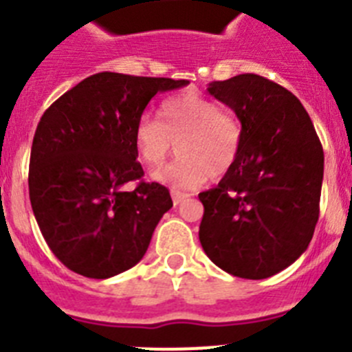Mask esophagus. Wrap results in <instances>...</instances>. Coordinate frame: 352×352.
<instances>
[{"mask_svg":"<svg viewBox=\"0 0 352 352\" xmlns=\"http://www.w3.org/2000/svg\"><path fill=\"white\" fill-rule=\"evenodd\" d=\"M170 195H173V201L176 206H178L179 203H183L186 197H190V194H186V192H182V190H176V188H173V190H170Z\"/></svg>","mask_w":352,"mask_h":352,"instance_id":"esophagus-1","label":"esophagus"}]
</instances>
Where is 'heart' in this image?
<instances>
[{
  "mask_svg": "<svg viewBox=\"0 0 352 352\" xmlns=\"http://www.w3.org/2000/svg\"><path fill=\"white\" fill-rule=\"evenodd\" d=\"M158 121L142 116L133 144L146 166L158 167L178 144L179 160L157 170L153 179L174 188H195L220 178L234 166L241 148V125L234 114L220 111L204 96L183 93L158 105Z\"/></svg>",
  "mask_w": 352,
  "mask_h": 352,
  "instance_id": "heart-1",
  "label": "heart"
}]
</instances>
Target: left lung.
I'll return each instance as SVG.
<instances>
[{
	"mask_svg": "<svg viewBox=\"0 0 352 352\" xmlns=\"http://www.w3.org/2000/svg\"><path fill=\"white\" fill-rule=\"evenodd\" d=\"M234 111L241 148L204 206L199 239L219 268L261 280L291 266L309 248L319 219L324 153L296 96L256 74L210 82Z\"/></svg>",
	"mask_w": 352,
	"mask_h": 352,
	"instance_id": "left-lung-1",
	"label": "left lung"
}]
</instances>
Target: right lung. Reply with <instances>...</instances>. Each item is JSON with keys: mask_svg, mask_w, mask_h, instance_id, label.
I'll use <instances>...</instances> for the list:
<instances>
[{"mask_svg": "<svg viewBox=\"0 0 352 352\" xmlns=\"http://www.w3.org/2000/svg\"><path fill=\"white\" fill-rule=\"evenodd\" d=\"M188 80L100 72L40 118L30 158V201L43 239L72 272L111 278L144 257L173 208L169 190L142 182L133 130L157 93ZM140 179L133 191L124 185Z\"/></svg>", "mask_w": 352, "mask_h": 352, "instance_id": "add662e5", "label": "right lung"}]
</instances>
